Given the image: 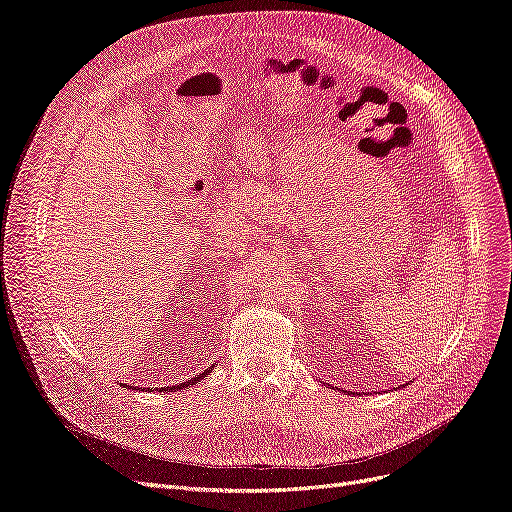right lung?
Segmentation results:
<instances>
[{"instance_id": "right-lung-1", "label": "right lung", "mask_w": 512, "mask_h": 512, "mask_svg": "<svg viewBox=\"0 0 512 512\" xmlns=\"http://www.w3.org/2000/svg\"><path fill=\"white\" fill-rule=\"evenodd\" d=\"M208 373H211V369H206V371H204V373H200L198 377H192V380H187V382H183V384H175V386H170V388L166 386V388H162V390H164V392H166V390H170V392H177V390H183V388H187V386H194V384H198V382L202 380V377H206Z\"/></svg>"}]
</instances>
